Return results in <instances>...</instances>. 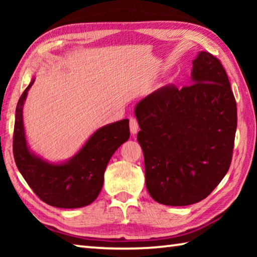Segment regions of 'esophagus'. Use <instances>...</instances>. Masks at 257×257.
Returning a JSON list of instances; mask_svg holds the SVG:
<instances>
[{"mask_svg":"<svg viewBox=\"0 0 257 257\" xmlns=\"http://www.w3.org/2000/svg\"><path fill=\"white\" fill-rule=\"evenodd\" d=\"M129 125H130V133H132L133 135H136L138 133V129H139L138 121L135 118H132V119H130Z\"/></svg>","mask_w":257,"mask_h":257,"instance_id":"obj_1","label":"esophagus"}]
</instances>
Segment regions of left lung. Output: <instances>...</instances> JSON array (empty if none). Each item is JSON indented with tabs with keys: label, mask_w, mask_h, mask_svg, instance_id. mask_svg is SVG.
<instances>
[{
	"label": "left lung",
	"mask_w": 257,
	"mask_h": 257,
	"mask_svg": "<svg viewBox=\"0 0 257 257\" xmlns=\"http://www.w3.org/2000/svg\"><path fill=\"white\" fill-rule=\"evenodd\" d=\"M191 85L161 87L135 107L145 182L160 204L201 202L229 170L237 129L236 99L215 56L198 52Z\"/></svg>",
	"instance_id": "obj_1"
}]
</instances>
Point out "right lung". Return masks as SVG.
<instances>
[{"label": "right lung", "instance_id": "right-lung-1", "mask_svg": "<svg viewBox=\"0 0 257 257\" xmlns=\"http://www.w3.org/2000/svg\"><path fill=\"white\" fill-rule=\"evenodd\" d=\"M35 78L21 95L16 108L14 155L17 168L43 202L60 208L89 205L101 193L108 161L130 136L129 120L97 129L77 153L64 162L53 163L35 154L28 146L24 127V104Z\"/></svg>", "mask_w": 257, "mask_h": 257}]
</instances>
